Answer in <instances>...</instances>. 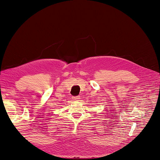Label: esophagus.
Returning a JSON list of instances; mask_svg holds the SVG:
<instances>
[{"mask_svg": "<svg viewBox=\"0 0 160 160\" xmlns=\"http://www.w3.org/2000/svg\"><path fill=\"white\" fill-rule=\"evenodd\" d=\"M72 99L74 100H78L79 99H80V96H74V97H72Z\"/></svg>", "mask_w": 160, "mask_h": 160, "instance_id": "1", "label": "esophagus"}]
</instances>
